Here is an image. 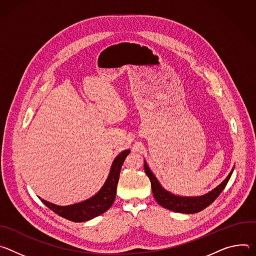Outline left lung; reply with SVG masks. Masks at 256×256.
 <instances>
[{
	"mask_svg": "<svg viewBox=\"0 0 256 256\" xmlns=\"http://www.w3.org/2000/svg\"><path fill=\"white\" fill-rule=\"evenodd\" d=\"M144 170L148 176L150 183H152V190L154 193V200L156 202L170 210H173L176 212H181V214H195V212H200L206 208H208L210 204H212L218 196L220 194V192L224 190L226 187V183H228L229 179L231 178V175L233 173V170L231 173L226 177L216 188L212 190L206 195L202 196H197V197H181L177 195H173L170 192L166 191L152 172L150 170L148 164L144 162Z\"/></svg>",
	"mask_w": 256,
	"mask_h": 256,
	"instance_id": "1",
	"label": "left lung"
}]
</instances>
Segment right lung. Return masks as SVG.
Returning a JSON list of instances; mask_svg holds the SVG:
<instances>
[{
  "instance_id": "right-lung-1",
  "label": "right lung",
  "mask_w": 256,
  "mask_h": 256,
  "mask_svg": "<svg viewBox=\"0 0 256 256\" xmlns=\"http://www.w3.org/2000/svg\"><path fill=\"white\" fill-rule=\"evenodd\" d=\"M129 154V150H124L115 158L104 185L90 200L68 206H59L44 200L42 202L56 214L72 222H85L104 214L112 206L115 200L121 168Z\"/></svg>"
}]
</instances>
